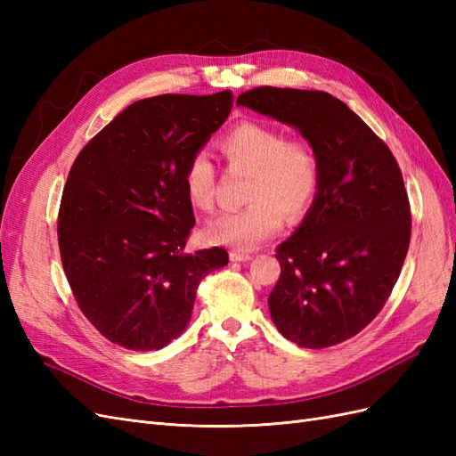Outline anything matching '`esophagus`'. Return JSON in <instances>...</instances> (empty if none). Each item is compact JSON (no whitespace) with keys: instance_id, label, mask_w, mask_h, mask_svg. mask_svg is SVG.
<instances>
[{"instance_id":"obj_1","label":"esophagus","mask_w":456,"mask_h":456,"mask_svg":"<svg viewBox=\"0 0 456 456\" xmlns=\"http://www.w3.org/2000/svg\"><path fill=\"white\" fill-rule=\"evenodd\" d=\"M249 258H251V255L245 253V251H236V249L230 251V260L232 262H247Z\"/></svg>"}]
</instances>
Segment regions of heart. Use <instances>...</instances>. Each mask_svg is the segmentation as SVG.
<instances>
[{
	"instance_id": "b5f03b06",
	"label": "heart",
	"mask_w": 456,
	"mask_h": 456,
	"mask_svg": "<svg viewBox=\"0 0 456 456\" xmlns=\"http://www.w3.org/2000/svg\"><path fill=\"white\" fill-rule=\"evenodd\" d=\"M228 169L245 171V207L213 216L203 228V238L213 245H228L241 251L255 249L283 224L305 216L315 200L322 181L320 158L305 139L289 136L273 126L240 121L218 141ZM183 186L188 203L198 211H211L216 167L203 150L190 156Z\"/></svg>"
}]
</instances>
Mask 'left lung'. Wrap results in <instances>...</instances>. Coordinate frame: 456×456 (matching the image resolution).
<instances>
[{
  "label": "left lung",
  "instance_id": "8db88e82",
  "mask_svg": "<svg viewBox=\"0 0 456 456\" xmlns=\"http://www.w3.org/2000/svg\"><path fill=\"white\" fill-rule=\"evenodd\" d=\"M247 106L293 126L320 158L322 181L302 224L275 249L272 322L302 348H329L363 330L388 300L411 241L402 171L367 123L323 91L256 87Z\"/></svg>",
  "mask_w": 456,
  "mask_h": 456
}]
</instances>
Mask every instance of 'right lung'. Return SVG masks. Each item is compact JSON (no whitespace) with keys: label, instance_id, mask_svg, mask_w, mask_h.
Masks as SVG:
<instances>
[{"label":"right lung","instance_id":"1","mask_svg":"<svg viewBox=\"0 0 456 456\" xmlns=\"http://www.w3.org/2000/svg\"><path fill=\"white\" fill-rule=\"evenodd\" d=\"M230 91L136 101L94 134L68 173L59 249L79 310L110 342L167 346L186 329L223 247L184 253L196 224L183 173L230 116Z\"/></svg>","mask_w":456,"mask_h":456}]
</instances>
